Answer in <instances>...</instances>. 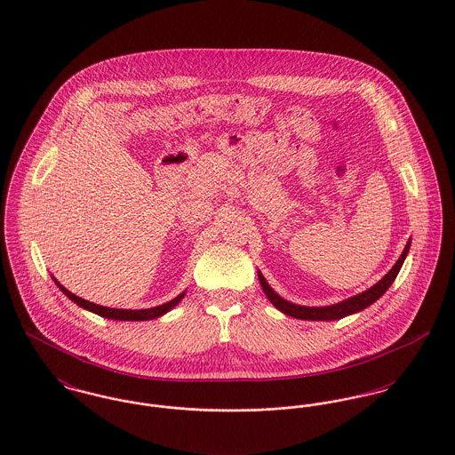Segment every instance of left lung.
<instances>
[{
	"label": "left lung",
	"mask_w": 455,
	"mask_h": 455,
	"mask_svg": "<svg viewBox=\"0 0 455 455\" xmlns=\"http://www.w3.org/2000/svg\"><path fill=\"white\" fill-rule=\"evenodd\" d=\"M409 247H411V241L407 242V245H405V249H403L399 261H397V263L394 265V267H392L376 285H373L371 289H368V291L363 292V294L354 295V297H350L347 300H342V302H339V304L324 306V307H306V306L292 304V302L282 299L280 295L275 294L273 289L267 285L265 276H263L259 271H258V276H259L261 287H263L265 294H267V299H269V302H271L276 309H280L282 313H285L287 316H292V318H297V320H340V318L348 316V315H352V313H357V311L366 309L368 306L373 304L376 299H379L381 295L388 291V287L394 283V280L397 278V275H399V271H401L402 263H403V259H405V256H407V252H409Z\"/></svg>",
	"instance_id": "1"
}]
</instances>
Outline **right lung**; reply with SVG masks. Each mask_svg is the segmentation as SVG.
<instances>
[{
  "label": "right lung",
  "instance_id": "obj_1",
  "mask_svg": "<svg viewBox=\"0 0 455 455\" xmlns=\"http://www.w3.org/2000/svg\"><path fill=\"white\" fill-rule=\"evenodd\" d=\"M54 283L60 287V291H61L63 294L67 295L68 299H72L77 306H81V307L87 309V311H92V313H96L98 316H103V318H108V320H155V318H160L161 315L168 313L172 307H175V306L184 299V295H186V292H182V294L177 295L173 300H170V302H166V304H161V306H156V307H151V309H115V307L98 306V304H94V302H89V300H85V299H82V297L72 294V292H68L65 287H61L56 280H54Z\"/></svg>",
  "mask_w": 455,
  "mask_h": 455
}]
</instances>
